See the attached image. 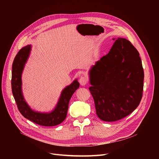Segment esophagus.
I'll return each mask as SVG.
<instances>
[{
	"label": "esophagus",
	"instance_id": "34e87169",
	"mask_svg": "<svg viewBox=\"0 0 159 159\" xmlns=\"http://www.w3.org/2000/svg\"><path fill=\"white\" fill-rule=\"evenodd\" d=\"M79 83L81 85L84 86L87 83V79L85 77H81L79 79Z\"/></svg>",
	"mask_w": 159,
	"mask_h": 159
}]
</instances>
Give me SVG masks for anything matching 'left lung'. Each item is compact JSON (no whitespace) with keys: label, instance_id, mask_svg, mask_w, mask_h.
I'll return each instance as SVG.
<instances>
[{"label":"left lung","instance_id":"8db88e82","mask_svg":"<svg viewBox=\"0 0 159 159\" xmlns=\"http://www.w3.org/2000/svg\"><path fill=\"white\" fill-rule=\"evenodd\" d=\"M139 55L129 41L118 38L109 53L90 69L89 90L101 120H120L139 106L144 79Z\"/></svg>","mask_w":159,"mask_h":159}]
</instances>
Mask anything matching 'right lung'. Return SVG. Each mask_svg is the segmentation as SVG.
I'll return each instance as SVG.
<instances>
[{"label": "right lung", "mask_w": 159, "mask_h": 159, "mask_svg": "<svg viewBox=\"0 0 159 159\" xmlns=\"http://www.w3.org/2000/svg\"><path fill=\"white\" fill-rule=\"evenodd\" d=\"M31 50V44L21 48L14 60L11 80L13 96L19 111L25 118L44 126L58 125L66 118L70 99L79 87V83L77 79H75L71 84L62 90L58 102L52 111L42 112L33 110L26 102L22 90V74L30 57Z\"/></svg>", "instance_id": "1"}]
</instances>
